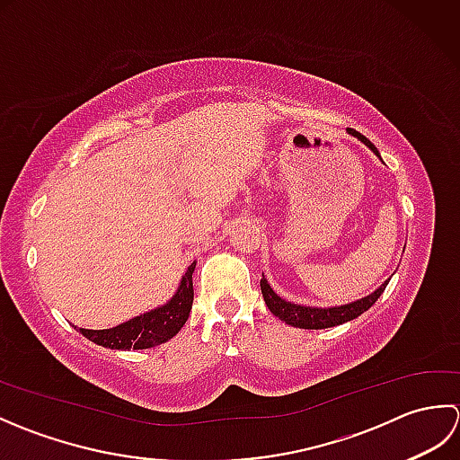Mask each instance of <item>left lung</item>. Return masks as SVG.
Returning <instances> with one entry per match:
<instances>
[{
    "instance_id": "8db88e82",
    "label": "left lung",
    "mask_w": 460,
    "mask_h": 460,
    "mask_svg": "<svg viewBox=\"0 0 460 460\" xmlns=\"http://www.w3.org/2000/svg\"><path fill=\"white\" fill-rule=\"evenodd\" d=\"M348 134L356 136L359 142H364L367 148L374 152L379 158V152L374 144H371L364 134L356 132L354 128H348ZM385 280L377 290L371 292L369 296L359 298L356 302H349V305H341V306H332V308H318V306H302V305H292V302H287L285 298H280L275 290L270 288L267 282L265 275L261 279V292L262 298H265L269 310L275 314L279 320L287 322V324L295 326V328H305V330H322V328H332V326H340L344 322H349L358 318L359 314H364L367 308L376 305V300L384 295V290L387 287Z\"/></svg>"
}]
</instances>
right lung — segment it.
<instances>
[{
    "mask_svg": "<svg viewBox=\"0 0 460 460\" xmlns=\"http://www.w3.org/2000/svg\"><path fill=\"white\" fill-rule=\"evenodd\" d=\"M195 262L188 267L175 295L164 306L154 308L146 314L136 316L128 322L109 330H86L79 328L84 338L111 349H146L160 346L173 338L183 328L193 305V280Z\"/></svg>",
    "mask_w": 460,
    "mask_h": 460,
    "instance_id": "1",
    "label": "right lung"
}]
</instances>
